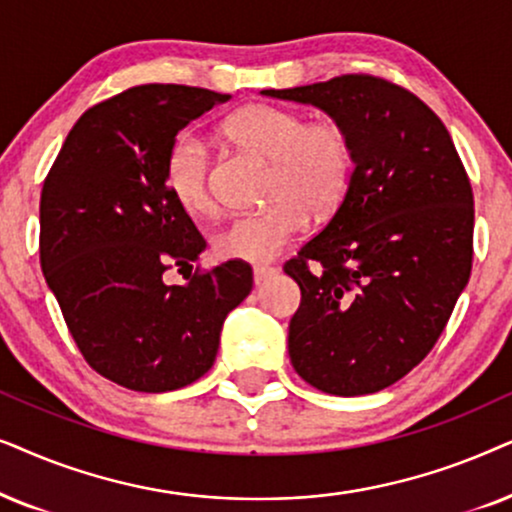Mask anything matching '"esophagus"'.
<instances>
[{
  "label": "esophagus",
  "instance_id": "esophagus-1",
  "mask_svg": "<svg viewBox=\"0 0 512 512\" xmlns=\"http://www.w3.org/2000/svg\"><path fill=\"white\" fill-rule=\"evenodd\" d=\"M274 274H276L274 267H255V269H252V278H255L257 285L264 283L267 278H271Z\"/></svg>",
  "mask_w": 512,
  "mask_h": 512
}]
</instances>
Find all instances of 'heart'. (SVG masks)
<instances>
[{"label":"heart","mask_w":512,"mask_h":512,"mask_svg":"<svg viewBox=\"0 0 512 512\" xmlns=\"http://www.w3.org/2000/svg\"><path fill=\"white\" fill-rule=\"evenodd\" d=\"M224 135L245 152L271 161L264 187L267 208L238 215L213 238L224 260L271 262L304 227V217L320 220L344 201L353 173V142L335 119L306 121L290 107H241L224 121ZM163 182L177 206L192 215H210V152L194 131L180 133L163 163Z\"/></svg>","instance_id":"heart-1"}]
</instances>
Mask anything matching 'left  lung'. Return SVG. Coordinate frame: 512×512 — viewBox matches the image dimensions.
Wrapping results in <instances>:
<instances>
[{
  "label": "left lung",
  "instance_id": "1",
  "mask_svg": "<svg viewBox=\"0 0 512 512\" xmlns=\"http://www.w3.org/2000/svg\"><path fill=\"white\" fill-rule=\"evenodd\" d=\"M262 93L344 124L356 163L337 213L283 267L302 290L292 367L323 393H377L428 356L470 278L466 168L438 114L393 81L342 74Z\"/></svg>",
  "mask_w": 512,
  "mask_h": 512
}]
</instances>
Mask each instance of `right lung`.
<instances>
[{"label": "right lung", "mask_w": 512, "mask_h": 512, "mask_svg": "<svg viewBox=\"0 0 512 512\" xmlns=\"http://www.w3.org/2000/svg\"><path fill=\"white\" fill-rule=\"evenodd\" d=\"M229 95L145 84L86 109L60 147L39 203V260L81 356L140 393L175 391L215 363L222 323L252 269L192 264L206 248L163 182L175 135ZM168 268H189L168 286Z\"/></svg>", "instance_id": "add662e5"}]
</instances>
